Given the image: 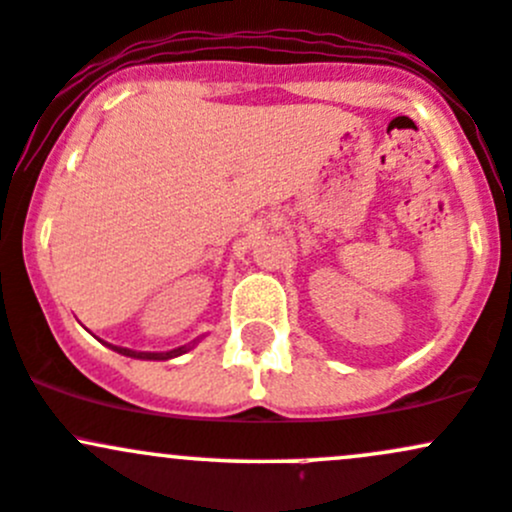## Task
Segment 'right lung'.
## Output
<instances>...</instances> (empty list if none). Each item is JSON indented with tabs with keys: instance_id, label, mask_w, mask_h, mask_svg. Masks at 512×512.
Listing matches in <instances>:
<instances>
[{
	"instance_id": "right-lung-1",
	"label": "right lung",
	"mask_w": 512,
	"mask_h": 512,
	"mask_svg": "<svg viewBox=\"0 0 512 512\" xmlns=\"http://www.w3.org/2000/svg\"><path fill=\"white\" fill-rule=\"evenodd\" d=\"M112 346V344H109ZM114 351H119V354L124 356H131V359H148V361H163V359H173V356H180L185 354V351L190 349V346H180V349H173V351H166V354H156V351H131V349H124V346H112Z\"/></svg>"
}]
</instances>
